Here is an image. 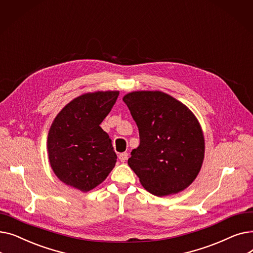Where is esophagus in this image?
<instances>
[{
    "instance_id": "esophagus-1",
    "label": "esophagus",
    "mask_w": 253,
    "mask_h": 253,
    "mask_svg": "<svg viewBox=\"0 0 253 253\" xmlns=\"http://www.w3.org/2000/svg\"><path fill=\"white\" fill-rule=\"evenodd\" d=\"M127 159H128V153H126V152L121 153L119 155V160L121 162H126Z\"/></svg>"
}]
</instances>
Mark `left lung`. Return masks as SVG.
Here are the masks:
<instances>
[{
    "label": "left lung",
    "mask_w": 253,
    "mask_h": 253,
    "mask_svg": "<svg viewBox=\"0 0 253 253\" xmlns=\"http://www.w3.org/2000/svg\"><path fill=\"white\" fill-rule=\"evenodd\" d=\"M139 131V145L128 165L142 187L155 196L177 194L195 180L201 169L205 142L200 124L180 101L161 91L126 94Z\"/></svg>",
    "instance_id": "left-lung-1"
}]
</instances>
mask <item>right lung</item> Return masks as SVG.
Wrapping results in <instances>:
<instances>
[{"mask_svg": "<svg viewBox=\"0 0 253 253\" xmlns=\"http://www.w3.org/2000/svg\"><path fill=\"white\" fill-rule=\"evenodd\" d=\"M118 96L119 91L86 93L66 104L53 121L47 140L49 162L65 184L88 192L115 167L112 139L99 125Z\"/></svg>", "mask_w": 253, "mask_h": 253, "instance_id": "right-lung-1", "label": "right lung"}]
</instances>
